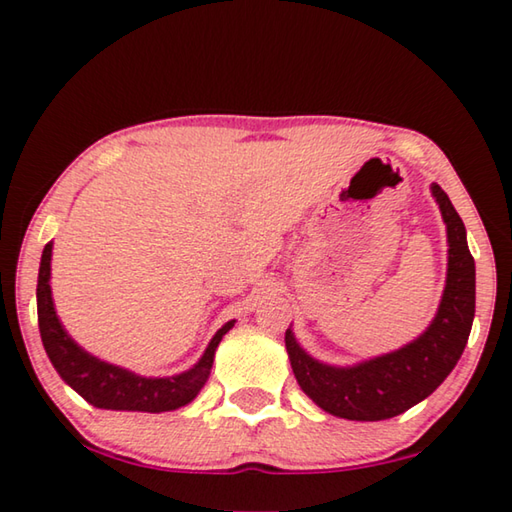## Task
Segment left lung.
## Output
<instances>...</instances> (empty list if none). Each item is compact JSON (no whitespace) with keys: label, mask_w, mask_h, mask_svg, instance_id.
Here are the masks:
<instances>
[{"label":"left lung","mask_w":512,"mask_h":512,"mask_svg":"<svg viewBox=\"0 0 512 512\" xmlns=\"http://www.w3.org/2000/svg\"><path fill=\"white\" fill-rule=\"evenodd\" d=\"M447 225V284L438 314L418 339L357 366L336 368L311 359L291 329L284 334L298 384L320 409L345 420L395 418L429 397L454 370L474 320L476 273L465 225L440 185H431Z\"/></svg>","instance_id":"8db88e82"}]
</instances>
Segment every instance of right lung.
Returning a JSON list of instances; mask_svg holds the SVG:
<instances>
[{
	"instance_id": "obj_1",
	"label": "right lung",
	"mask_w": 512,
	"mask_h": 512,
	"mask_svg": "<svg viewBox=\"0 0 512 512\" xmlns=\"http://www.w3.org/2000/svg\"><path fill=\"white\" fill-rule=\"evenodd\" d=\"M51 241L42 250L40 273H38V327L49 361L65 384H69L83 400H88L97 409L110 411H144L162 413L176 411L201 393L207 377H210L214 352L225 334L230 332L235 320L225 323L214 339L207 345L203 357L194 368H189L173 377H140L135 372L112 366L85 352L76 345L72 336L65 332L56 316L54 300H51Z\"/></svg>"
}]
</instances>
